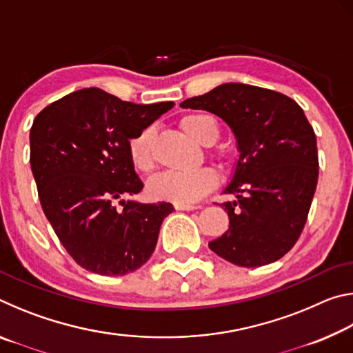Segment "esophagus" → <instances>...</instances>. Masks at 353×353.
Instances as JSON below:
<instances>
[{
	"label": "esophagus",
	"instance_id": "1",
	"mask_svg": "<svg viewBox=\"0 0 353 353\" xmlns=\"http://www.w3.org/2000/svg\"><path fill=\"white\" fill-rule=\"evenodd\" d=\"M176 210H185V212H191V210H196V205H191V204H174Z\"/></svg>",
	"mask_w": 353,
	"mask_h": 353
}]
</instances>
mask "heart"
I'll use <instances>...</instances> for the list:
<instances>
[{"instance_id":"b5f03b06","label":"heart","mask_w":353,"mask_h":353,"mask_svg":"<svg viewBox=\"0 0 353 353\" xmlns=\"http://www.w3.org/2000/svg\"><path fill=\"white\" fill-rule=\"evenodd\" d=\"M181 126L191 139L201 145H212L219 137V124L208 113H190L181 119ZM152 128H143L129 140L130 163L140 172H149L154 166ZM216 174L210 168L191 171H166L149 182L148 191L154 199L174 204H193L214 188Z\"/></svg>"}]
</instances>
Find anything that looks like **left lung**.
<instances>
[{
	"label": "left lung",
	"mask_w": 353,
	"mask_h": 353,
	"mask_svg": "<svg viewBox=\"0 0 353 353\" xmlns=\"http://www.w3.org/2000/svg\"><path fill=\"white\" fill-rule=\"evenodd\" d=\"M181 105L223 118L240 149L224 190L236 201L221 204L229 230L208 248L243 268L282 259L302 234L319 174L316 135L301 105L283 93L236 82Z\"/></svg>",
	"instance_id": "1"
}]
</instances>
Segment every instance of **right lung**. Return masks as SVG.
Here are the masks:
<instances>
[{
    "instance_id": "1",
    "label": "right lung",
    "mask_w": 353,
    "mask_h": 353,
    "mask_svg": "<svg viewBox=\"0 0 353 353\" xmlns=\"http://www.w3.org/2000/svg\"><path fill=\"white\" fill-rule=\"evenodd\" d=\"M174 103L134 104L101 88H82L45 107L31 128V170L39 198L62 246L77 265L124 276L145 265L170 202L120 201L143 183L129 140Z\"/></svg>"
}]
</instances>
